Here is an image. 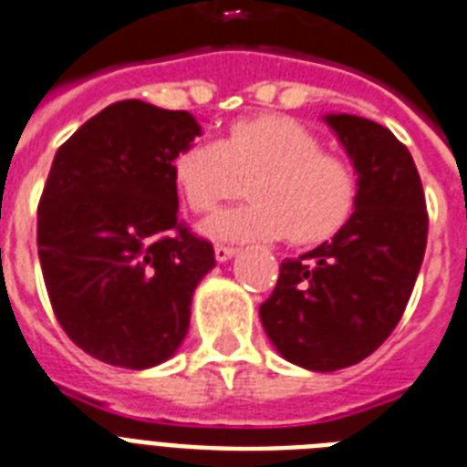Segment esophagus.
Here are the masks:
<instances>
[{
    "label": "esophagus",
    "instance_id": "esophagus-1",
    "mask_svg": "<svg viewBox=\"0 0 467 467\" xmlns=\"http://www.w3.org/2000/svg\"><path fill=\"white\" fill-rule=\"evenodd\" d=\"M214 255H216V260H219V263H223V260H229V258H234V255H236V248H234V245L216 244L214 245Z\"/></svg>",
    "mask_w": 467,
    "mask_h": 467
}]
</instances>
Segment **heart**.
Wrapping results in <instances>:
<instances>
[{"mask_svg": "<svg viewBox=\"0 0 467 467\" xmlns=\"http://www.w3.org/2000/svg\"><path fill=\"white\" fill-rule=\"evenodd\" d=\"M172 182L197 214L214 212L253 177V200L204 223L214 238L270 241L290 234L295 244H319L348 223L358 204V172L297 119H244L222 140H194L172 158Z\"/></svg>", "mask_w": 467, "mask_h": 467, "instance_id": "heart-1", "label": "heart"}]
</instances>
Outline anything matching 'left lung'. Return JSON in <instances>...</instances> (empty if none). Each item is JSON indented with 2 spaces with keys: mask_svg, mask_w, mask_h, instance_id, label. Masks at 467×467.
<instances>
[{
  "mask_svg": "<svg viewBox=\"0 0 467 467\" xmlns=\"http://www.w3.org/2000/svg\"><path fill=\"white\" fill-rule=\"evenodd\" d=\"M358 172V204L331 241L280 263L260 305L267 338L290 363L334 372L360 363L400 324L424 260L429 214L417 165L370 119L328 114Z\"/></svg>",
  "mask_w": 467,
  "mask_h": 467,
  "instance_id": "8db88e82",
  "label": "left lung"
}]
</instances>
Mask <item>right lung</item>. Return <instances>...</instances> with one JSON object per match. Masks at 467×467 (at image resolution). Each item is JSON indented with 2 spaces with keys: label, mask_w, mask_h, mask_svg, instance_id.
<instances>
[{
  "label": "right lung",
  "mask_w": 467,
  "mask_h": 467,
  "mask_svg": "<svg viewBox=\"0 0 467 467\" xmlns=\"http://www.w3.org/2000/svg\"><path fill=\"white\" fill-rule=\"evenodd\" d=\"M202 129L124 99L57 148L38 202V258L57 324L102 363L143 370L190 328L214 248L177 219L172 158Z\"/></svg>",
  "instance_id": "obj_1"
}]
</instances>
